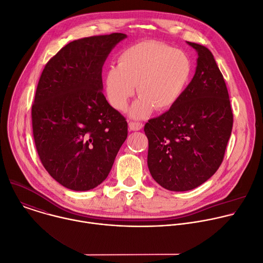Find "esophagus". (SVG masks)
Instances as JSON below:
<instances>
[{
	"label": "esophagus",
	"mask_w": 263,
	"mask_h": 263,
	"mask_svg": "<svg viewBox=\"0 0 263 263\" xmlns=\"http://www.w3.org/2000/svg\"><path fill=\"white\" fill-rule=\"evenodd\" d=\"M142 126L143 125L141 123H139V122H130L129 123V129L131 131H138V130H140L142 128Z\"/></svg>",
	"instance_id": "esophagus-1"
}]
</instances>
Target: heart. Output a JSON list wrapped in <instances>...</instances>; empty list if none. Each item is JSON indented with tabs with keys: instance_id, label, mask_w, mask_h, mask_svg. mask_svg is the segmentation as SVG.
I'll list each match as a JSON object with an SVG mask.
<instances>
[{
	"instance_id": "b5f03b06",
	"label": "heart",
	"mask_w": 263,
	"mask_h": 263,
	"mask_svg": "<svg viewBox=\"0 0 263 263\" xmlns=\"http://www.w3.org/2000/svg\"><path fill=\"white\" fill-rule=\"evenodd\" d=\"M105 74V90L110 105L124 110L137 92L139 99L130 116L143 119L158 111L172 109L182 98L193 74V62L185 52L157 42L145 41L125 50Z\"/></svg>"
}]
</instances>
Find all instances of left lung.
<instances>
[{
	"label": "left lung",
	"instance_id": "left-lung-1",
	"mask_svg": "<svg viewBox=\"0 0 263 263\" xmlns=\"http://www.w3.org/2000/svg\"><path fill=\"white\" fill-rule=\"evenodd\" d=\"M187 44L199 56L193 80L172 109L144 125L148 171L172 192L194 190L213 176L233 126L228 89L212 53Z\"/></svg>",
	"mask_w": 263,
	"mask_h": 263
}]
</instances>
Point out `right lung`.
Wrapping results in <instances>:
<instances>
[{
	"label": "right lung",
	"mask_w": 263,
	"mask_h": 263,
	"mask_svg": "<svg viewBox=\"0 0 263 263\" xmlns=\"http://www.w3.org/2000/svg\"><path fill=\"white\" fill-rule=\"evenodd\" d=\"M126 37L112 33L67 44L48 61L37 84L35 146L47 172L68 190L100 185L127 138L126 119L102 92L103 64Z\"/></svg>",
	"instance_id": "add662e5"
}]
</instances>
